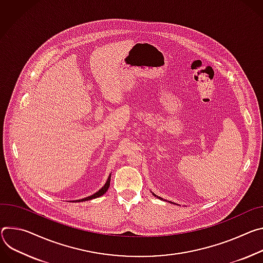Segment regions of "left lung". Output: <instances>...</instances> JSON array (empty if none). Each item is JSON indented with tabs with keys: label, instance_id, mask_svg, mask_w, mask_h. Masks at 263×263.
I'll return each mask as SVG.
<instances>
[{
	"label": "left lung",
	"instance_id": "obj_1",
	"mask_svg": "<svg viewBox=\"0 0 263 263\" xmlns=\"http://www.w3.org/2000/svg\"><path fill=\"white\" fill-rule=\"evenodd\" d=\"M153 194H154V195H155V196H156V197H158V198H159V199H163V198H162V197H160V196H158V195H156V194H155V193H153ZM168 202H169V200H168ZM171 203H172V202H171Z\"/></svg>",
	"mask_w": 263,
	"mask_h": 263
}]
</instances>
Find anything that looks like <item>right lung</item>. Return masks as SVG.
<instances>
[{"mask_svg":"<svg viewBox=\"0 0 263 263\" xmlns=\"http://www.w3.org/2000/svg\"><path fill=\"white\" fill-rule=\"evenodd\" d=\"M109 183H110V174L108 176V178H107V181H106V183L104 184V186L99 190V191H97L96 193H94L93 195H91V196H87V197H84V198H82V199H77V200H74L75 202L77 201H85V200H90V199H93V198H96V197H99V196H101V195H103L106 191H107V189H108V187H109Z\"/></svg>","mask_w":263,"mask_h":263,"instance_id":"add662e5","label":"right lung"}]
</instances>
